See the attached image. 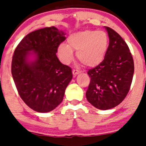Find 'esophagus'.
Segmentation results:
<instances>
[{
  "mask_svg": "<svg viewBox=\"0 0 146 146\" xmlns=\"http://www.w3.org/2000/svg\"><path fill=\"white\" fill-rule=\"evenodd\" d=\"M80 72L77 70H72V74H73L74 76L78 74H80Z\"/></svg>",
  "mask_w": 146,
  "mask_h": 146,
  "instance_id": "1",
  "label": "esophagus"
}]
</instances>
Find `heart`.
Masks as SVG:
<instances>
[{"label": "heart", "instance_id": "b5f03b06", "mask_svg": "<svg viewBox=\"0 0 146 146\" xmlns=\"http://www.w3.org/2000/svg\"><path fill=\"white\" fill-rule=\"evenodd\" d=\"M67 43L60 44L58 47V54L63 63H70L74 58L73 50H76L78 59L86 66L92 67L103 60L108 38L104 31H84L70 36Z\"/></svg>", "mask_w": 146, "mask_h": 146}]
</instances>
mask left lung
Segmentation results:
<instances>
[{
  "mask_svg": "<svg viewBox=\"0 0 146 146\" xmlns=\"http://www.w3.org/2000/svg\"><path fill=\"white\" fill-rule=\"evenodd\" d=\"M110 42L104 59L89 70L90 78L86 96L93 106L106 110L119 104L130 88L134 64L128 46L119 35L105 27Z\"/></svg>",
  "mask_w": 146,
  "mask_h": 146,
  "instance_id": "obj_1",
  "label": "left lung"
}]
</instances>
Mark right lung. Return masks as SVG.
Instances as JSON below:
<instances>
[{"instance_id": "obj_1", "label": "right lung", "mask_w": 146, "mask_h": 146, "mask_svg": "<svg viewBox=\"0 0 146 146\" xmlns=\"http://www.w3.org/2000/svg\"><path fill=\"white\" fill-rule=\"evenodd\" d=\"M65 35L54 27L37 30L26 36L14 52L11 72L18 92L38 112L55 109L72 78V69L56 56Z\"/></svg>"}]
</instances>
